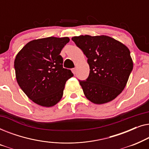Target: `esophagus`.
<instances>
[{
	"label": "esophagus",
	"mask_w": 149,
	"mask_h": 149,
	"mask_svg": "<svg viewBox=\"0 0 149 149\" xmlns=\"http://www.w3.org/2000/svg\"><path fill=\"white\" fill-rule=\"evenodd\" d=\"M72 72H73V74H75V73H76V68H72Z\"/></svg>",
	"instance_id": "1"
}]
</instances>
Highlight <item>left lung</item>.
I'll use <instances>...</instances> for the list:
<instances>
[{
	"mask_svg": "<svg viewBox=\"0 0 149 149\" xmlns=\"http://www.w3.org/2000/svg\"><path fill=\"white\" fill-rule=\"evenodd\" d=\"M72 40L86 56L90 69L88 78L79 80L85 97L97 104L117 97L125 88L133 69L129 49L105 35H81Z\"/></svg>",
	"mask_w": 149,
	"mask_h": 149,
	"instance_id": "left-lung-1",
	"label": "left lung"
}]
</instances>
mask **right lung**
<instances>
[{
  "label": "right lung",
  "mask_w": 149,
  "mask_h": 149,
  "mask_svg": "<svg viewBox=\"0 0 149 149\" xmlns=\"http://www.w3.org/2000/svg\"><path fill=\"white\" fill-rule=\"evenodd\" d=\"M68 37H47L28 42L14 61L16 80L22 91L37 104L56 105L62 97L67 80L73 77L63 68L60 54Z\"/></svg>",
  "instance_id": "right-lung-1"
}]
</instances>
